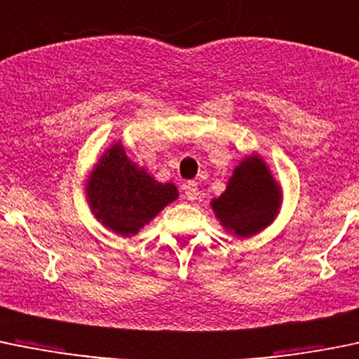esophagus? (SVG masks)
<instances>
[{
    "label": "esophagus",
    "mask_w": 359,
    "mask_h": 359,
    "mask_svg": "<svg viewBox=\"0 0 359 359\" xmlns=\"http://www.w3.org/2000/svg\"><path fill=\"white\" fill-rule=\"evenodd\" d=\"M197 195H198L197 183H195V181H188V183L184 184V197H187L188 201H195Z\"/></svg>",
    "instance_id": "34e87169"
}]
</instances>
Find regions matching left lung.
I'll return each mask as SVG.
<instances>
[{"instance_id": "obj_1", "label": "left lung", "mask_w": 359, "mask_h": 359, "mask_svg": "<svg viewBox=\"0 0 359 359\" xmlns=\"http://www.w3.org/2000/svg\"><path fill=\"white\" fill-rule=\"evenodd\" d=\"M282 191L257 155L245 157L235 168L226 190L210 202L223 228L236 236H252L273 223L278 214Z\"/></svg>"}]
</instances>
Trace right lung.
Returning <instances> with one entry per match:
<instances>
[{"instance_id": "add662e5", "label": "right lung", "mask_w": 359, "mask_h": 359, "mask_svg": "<svg viewBox=\"0 0 359 359\" xmlns=\"http://www.w3.org/2000/svg\"><path fill=\"white\" fill-rule=\"evenodd\" d=\"M86 197L91 212L103 226L131 236L178 198V188L172 183H158L145 169L133 164L117 142L91 171Z\"/></svg>"}]
</instances>
